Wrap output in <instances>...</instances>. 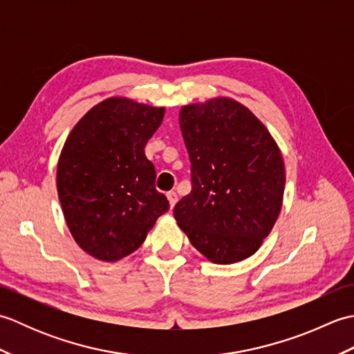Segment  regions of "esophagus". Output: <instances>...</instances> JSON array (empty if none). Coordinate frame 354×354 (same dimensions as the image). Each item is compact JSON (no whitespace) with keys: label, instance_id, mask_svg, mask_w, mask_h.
I'll list each match as a JSON object with an SVG mask.
<instances>
[{"label":"esophagus","instance_id":"esophagus-1","mask_svg":"<svg viewBox=\"0 0 354 354\" xmlns=\"http://www.w3.org/2000/svg\"><path fill=\"white\" fill-rule=\"evenodd\" d=\"M167 199H169L170 207L173 208V207H175L176 202H178V194H176L175 192H169V193H167Z\"/></svg>","mask_w":354,"mask_h":354}]
</instances>
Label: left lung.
Masks as SVG:
<instances>
[{
    "label": "left lung",
    "mask_w": 354,
    "mask_h": 354,
    "mask_svg": "<svg viewBox=\"0 0 354 354\" xmlns=\"http://www.w3.org/2000/svg\"><path fill=\"white\" fill-rule=\"evenodd\" d=\"M192 164V192L173 214L208 260L250 257L281 209L284 164L274 138L252 112L231 99L189 104L179 112Z\"/></svg>",
    "instance_id": "1"
}]
</instances>
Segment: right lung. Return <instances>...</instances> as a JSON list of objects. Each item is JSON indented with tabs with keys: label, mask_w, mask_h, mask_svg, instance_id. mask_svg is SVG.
Returning <instances> with one entry per match:
<instances>
[{
	"label": "right lung",
	"mask_w": 354,
	"mask_h": 354,
	"mask_svg": "<svg viewBox=\"0 0 354 354\" xmlns=\"http://www.w3.org/2000/svg\"><path fill=\"white\" fill-rule=\"evenodd\" d=\"M164 108L127 99L97 104L74 126L57 164V194L77 245L115 261L138 250L169 201L155 189L145 147Z\"/></svg>",
	"instance_id": "1"
}]
</instances>
